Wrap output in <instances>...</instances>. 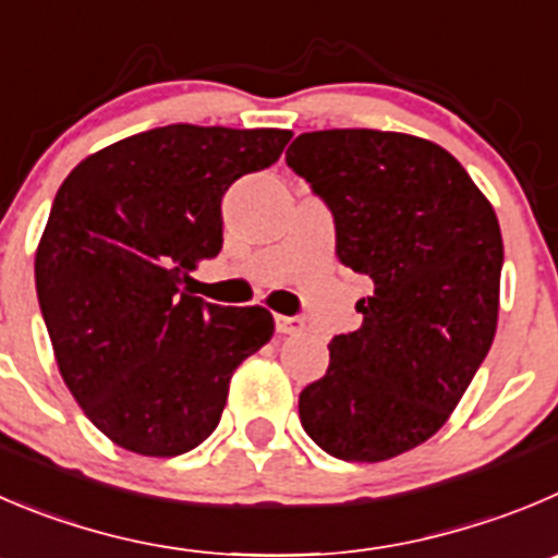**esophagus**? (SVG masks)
Segmentation results:
<instances>
[{
	"label": "esophagus",
	"mask_w": 558,
	"mask_h": 558,
	"mask_svg": "<svg viewBox=\"0 0 558 558\" xmlns=\"http://www.w3.org/2000/svg\"><path fill=\"white\" fill-rule=\"evenodd\" d=\"M276 331H279V333H301V331H304V320H301V317L276 315Z\"/></svg>",
	"instance_id": "obj_1"
}]
</instances>
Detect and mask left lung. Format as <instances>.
Segmentation results:
<instances>
[{"mask_svg":"<svg viewBox=\"0 0 558 558\" xmlns=\"http://www.w3.org/2000/svg\"><path fill=\"white\" fill-rule=\"evenodd\" d=\"M288 167L331 208L342 265L375 288L301 391V424L331 458H397L447 424L496 337V210L452 153L397 131L301 134Z\"/></svg>","mask_w":558,"mask_h":558,"instance_id":"left-lung-1","label":"left lung"}]
</instances>
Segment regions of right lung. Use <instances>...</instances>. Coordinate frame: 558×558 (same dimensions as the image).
I'll list each match as a JSON object with an SVG mask.
<instances>
[{"label": "right lung", "instance_id": "obj_1", "mask_svg": "<svg viewBox=\"0 0 558 558\" xmlns=\"http://www.w3.org/2000/svg\"><path fill=\"white\" fill-rule=\"evenodd\" d=\"M290 131L174 123L93 153L62 180L35 252L57 367L100 433L174 458L219 424L232 373L274 337L263 306L191 295L221 248V196L279 161Z\"/></svg>", "mask_w": 558, "mask_h": 558}]
</instances>
